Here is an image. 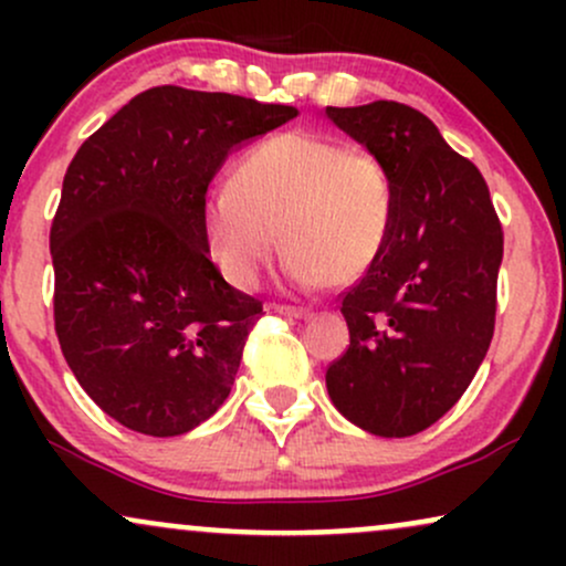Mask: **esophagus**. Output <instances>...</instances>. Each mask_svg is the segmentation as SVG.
I'll return each mask as SVG.
<instances>
[{
    "instance_id": "obj_1",
    "label": "esophagus",
    "mask_w": 566,
    "mask_h": 566,
    "mask_svg": "<svg viewBox=\"0 0 566 566\" xmlns=\"http://www.w3.org/2000/svg\"><path fill=\"white\" fill-rule=\"evenodd\" d=\"M276 314H282V316H295V319H308L311 311L303 308V305H287V303H282V305H276Z\"/></svg>"
}]
</instances>
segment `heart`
Returning <instances> with one entry per match:
<instances>
[{
  "label": "heart",
  "mask_w": 566,
  "mask_h": 566,
  "mask_svg": "<svg viewBox=\"0 0 566 566\" xmlns=\"http://www.w3.org/2000/svg\"><path fill=\"white\" fill-rule=\"evenodd\" d=\"M396 193L386 165L329 135L290 129L258 143L201 205L210 261L237 287H252L279 250L301 287L354 284L380 261Z\"/></svg>",
  "instance_id": "1"
}]
</instances>
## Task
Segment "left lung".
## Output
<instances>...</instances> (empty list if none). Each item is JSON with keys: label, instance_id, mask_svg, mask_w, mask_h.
I'll use <instances>...</instances> for the list:
<instances>
[{"label": "left lung", "instance_id": "1", "mask_svg": "<svg viewBox=\"0 0 566 566\" xmlns=\"http://www.w3.org/2000/svg\"><path fill=\"white\" fill-rule=\"evenodd\" d=\"M327 116L386 165L396 193L380 261L340 295L350 343L327 391L375 437H412L454 407L490 348L503 226L476 165L418 108L375 101Z\"/></svg>", "mask_w": 566, "mask_h": 566}]
</instances>
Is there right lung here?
I'll list each match as a JSON object with an SVG mask.
<instances>
[{"instance_id":"add662e5","label":"right lung","mask_w":566,"mask_h":566,"mask_svg":"<svg viewBox=\"0 0 566 566\" xmlns=\"http://www.w3.org/2000/svg\"><path fill=\"white\" fill-rule=\"evenodd\" d=\"M295 116L165 84L71 159L50 229L55 335L90 399L129 431L180 437L229 396L263 303L210 261L201 205L233 146Z\"/></svg>"}]
</instances>
